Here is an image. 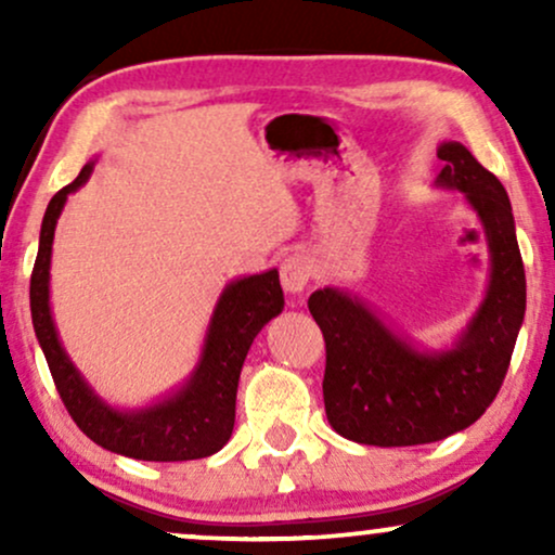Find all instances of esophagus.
Masks as SVG:
<instances>
[{"mask_svg":"<svg viewBox=\"0 0 555 555\" xmlns=\"http://www.w3.org/2000/svg\"><path fill=\"white\" fill-rule=\"evenodd\" d=\"M282 286L289 295H299V292H305V286L310 284V279H313V263H310L308 256H302V253H292V256H286L282 260Z\"/></svg>","mask_w":555,"mask_h":555,"instance_id":"1","label":"esophagus"}]
</instances>
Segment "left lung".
Here are the masks:
<instances>
[{"label":"left lung","mask_w":555,"mask_h":555,"mask_svg":"<svg viewBox=\"0 0 555 555\" xmlns=\"http://www.w3.org/2000/svg\"><path fill=\"white\" fill-rule=\"evenodd\" d=\"M438 158L436 182L464 193L486 229V299L454 347L417 352L344 289L310 295L308 308L326 339V417L349 441L417 446L469 428L499 393L525 321V266L506 190L462 143H443Z\"/></svg>","instance_id":"1"}]
</instances>
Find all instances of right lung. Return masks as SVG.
Wrapping results in <instances>:
<instances>
[{
	"label": "right lung",
	"instance_id": "obj_1",
	"mask_svg": "<svg viewBox=\"0 0 555 555\" xmlns=\"http://www.w3.org/2000/svg\"><path fill=\"white\" fill-rule=\"evenodd\" d=\"M91 171L93 164H86L75 182L49 201L36 266L30 273V315L56 391L75 425L93 443L114 454L143 462H188L211 456L232 436L234 401L247 349L258 331L284 308L279 271L271 269L227 284L208 323L201 362L180 391L145 410H114L95 397L93 388L67 358L49 308V266L56 219L65 208L67 195L75 193L91 177Z\"/></svg>",
	"mask_w": 555,
	"mask_h": 555
}]
</instances>
